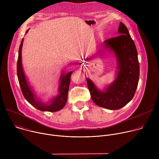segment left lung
I'll use <instances>...</instances> for the list:
<instances>
[{"label":"left lung","instance_id":"1","mask_svg":"<svg viewBox=\"0 0 159 159\" xmlns=\"http://www.w3.org/2000/svg\"><path fill=\"white\" fill-rule=\"evenodd\" d=\"M118 36L105 40L102 44L115 55L117 63L116 77L103 90L87 78L90 96L98 106L107 109H119L134 97L140 77L137 50L126 26L121 22Z\"/></svg>","mask_w":159,"mask_h":159}]
</instances>
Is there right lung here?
Segmentation results:
<instances>
[{
	"label": "right lung",
	"mask_w": 159,
	"mask_h": 159,
	"mask_svg": "<svg viewBox=\"0 0 159 159\" xmlns=\"http://www.w3.org/2000/svg\"><path fill=\"white\" fill-rule=\"evenodd\" d=\"M29 30L26 31L28 32ZM24 38H22L19 48V55L17 63V74L19 83L23 94L27 101L36 109L43 111L56 112L63 109L66 104L69 92V85L70 83V76L72 72L68 73L62 72L59 80V85L57 95L54 96L47 102H42L38 98L36 94L34 92L33 88L31 87L27 77L24 72L22 65V48L23 44Z\"/></svg>",
	"instance_id": "add662e5"
}]
</instances>
